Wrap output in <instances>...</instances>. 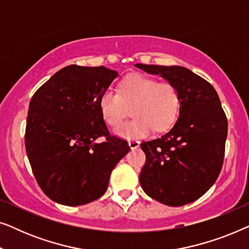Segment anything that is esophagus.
I'll return each instance as SVG.
<instances>
[{"mask_svg": "<svg viewBox=\"0 0 249 249\" xmlns=\"http://www.w3.org/2000/svg\"><path fill=\"white\" fill-rule=\"evenodd\" d=\"M128 145H129V147H130L131 149H136V148L139 147L141 142H139V141H135V139H132V141H129L128 142Z\"/></svg>", "mask_w": 249, "mask_h": 249, "instance_id": "esophagus-1", "label": "esophagus"}]
</instances>
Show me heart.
<instances>
[{
	"mask_svg": "<svg viewBox=\"0 0 249 249\" xmlns=\"http://www.w3.org/2000/svg\"><path fill=\"white\" fill-rule=\"evenodd\" d=\"M134 119L115 130L122 138H142L155 131H165L177 121L180 111V94L175 85L160 83L145 74H132L119 84L118 93L105 89L98 100L104 121L118 127L131 107Z\"/></svg>",
	"mask_w": 249,
	"mask_h": 249,
	"instance_id": "1",
	"label": "heart"
}]
</instances>
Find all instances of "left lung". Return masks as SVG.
<instances>
[{"label":"left lung","mask_w":249,"mask_h":249,"mask_svg":"<svg viewBox=\"0 0 249 249\" xmlns=\"http://www.w3.org/2000/svg\"><path fill=\"white\" fill-rule=\"evenodd\" d=\"M175 85L180 94L179 118L161 138L142 142L146 155L139 182L153 199L182 206L203 196L223 164L228 121L209 81L179 66L135 64Z\"/></svg>","instance_id":"8db88e82"}]
</instances>
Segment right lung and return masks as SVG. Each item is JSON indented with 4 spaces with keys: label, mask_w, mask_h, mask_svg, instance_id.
I'll return each instance as SVG.
<instances>
[{
    "label": "right lung",
    "mask_w": 249,
    "mask_h": 249,
    "mask_svg": "<svg viewBox=\"0 0 249 249\" xmlns=\"http://www.w3.org/2000/svg\"><path fill=\"white\" fill-rule=\"evenodd\" d=\"M117 77L105 67L71 64L30 100L27 156L39 187L54 202L78 206L100 198L112 170L130 151L127 142L110 135L98 107L101 94Z\"/></svg>",
    "instance_id": "right-lung-1"
}]
</instances>
